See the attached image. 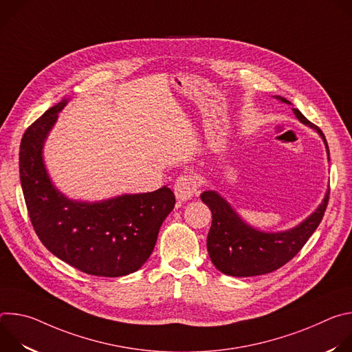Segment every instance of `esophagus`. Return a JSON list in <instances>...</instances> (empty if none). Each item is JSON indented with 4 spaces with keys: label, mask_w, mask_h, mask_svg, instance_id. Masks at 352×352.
<instances>
[{
    "label": "esophagus",
    "mask_w": 352,
    "mask_h": 352,
    "mask_svg": "<svg viewBox=\"0 0 352 352\" xmlns=\"http://www.w3.org/2000/svg\"><path fill=\"white\" fill-rule=\"evenodd\" d=\"M197 186H199V182L195 175H190V174L179 175L174 184L175 197L181 200V202H186V200H189L195 195V192L197 190Z\"/></svg>",
    "instance_id": "obj_1"
}]
</instances>
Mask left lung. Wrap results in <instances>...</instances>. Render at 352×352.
I'll list each match as a JSON object with an SVG mask.
<instances>
[{
	"label": "left lung",
	"instance_id": "1",
	"mask_svg": "<svg viewBox=\"0 0 352 352\" xmlns=\"http://www.w3.org/2000/svg\"><path fill=\"white\" fill-rule=\"evenodd\" d=\"M285 104H291L281 96H273ZM295 117L304 125L315 129L324 142L327 160L329 146L323 132L308 121L304 114L292 109ZM330 189L322 204L298 226L278 232L258 230L245 223L235 209L216 190H205L200 195L204 204L212 210V227L208 234V252L216 269L227 276L252 277L272 273L289 262L320 224L329 202Z\"/></svg>",
	"mask_w": 352,
	"mask_h": 352
}]
</instances>
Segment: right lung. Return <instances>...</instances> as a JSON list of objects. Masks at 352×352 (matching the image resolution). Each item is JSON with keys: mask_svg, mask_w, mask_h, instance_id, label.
I'll return each instance as SVG.
<instances>
[{"mask_svg": "<svg viewBox=\"0 0 352 352\" xmlns=\"http://www.w3.org/2000/svg\"><path fill=\"white\" fill-rule=\"evenodd\" d=\"M68 98L47 110L25 132L19 150L21 184L29 217L43 245L63 262L98 277L139 270L152 255L160 227L175 205L174 192L83 202L60 192L44 164L43 147Z\"/></svg>", "mask_w": 352, "mask_h": 352, "instance_id": "1", "label": "right lung"}]
</instances>
